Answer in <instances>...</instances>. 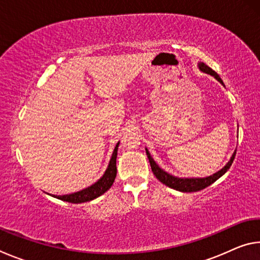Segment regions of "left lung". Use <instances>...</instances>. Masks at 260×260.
I'll list each match as a JSON object with an SVG mask.
<instances>
[{
    "mask_svg": "<svg viewBox=\"0 0 260 260\" xmlns=\"http://www.w3.org/2000/svg\"><path fill=\"white\" fill-rule=\"evenodd\" d=\"M197 67H199L200 71L214 77V79H217V80L221 83L223 87H225V83H223V81L221 80V78H220L212 69L209 68L206 64H204L203 61H200ZM146 152H147V156L149 158V161H150L151 170H152L153 174H155V177L159 180L161 183H164L165 186L175 189V190H178V191H182V192L199 191V190H202V189L209 187L210 184H212L214 181H217L220 177H222V175L225 174L228 170H230V167L232 166L233 160H234L235 155H236V150H235L234 153L232 155L230 161H228L221 170L218 171L217 173L210 175V177H206V178H179V177H174V175L167 173L164 170L160 169V167L158 166L157 162L153 160V158L151 157L150 152H149L147 148H146Z\"/></svg>",
    "mask_w": 260,
    "mask_h": 260,
    "instance_id": "1",
    "label": "left lung"
}]
</instances>
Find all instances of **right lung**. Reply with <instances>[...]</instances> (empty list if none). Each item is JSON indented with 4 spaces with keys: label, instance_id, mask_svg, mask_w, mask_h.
Returning <instances> with one entry per match:
<instances>
[{
    "label": "right lung",
    "instance_id": "1",
    "mask_svg": "<svg viewBox=\"0 0 260 260\" xmlns=\"http://www.w3.org/2000/svg\"><path fill=\"white\" fill-rule=\"evenodd\" d=\"M118 147H119V142L116 144V147H114L111 159H110L109 165L107 167V170H105L104 174L102 175V178L99 179L94 184H91V186L82 189V190H80V191L69 193V195H61V196L51 195V196H54V197H56V199L61 200V201L69 202V203L78 204V203H85V202L93 201L95 199H98L99 196L103 195L105 191L109 190V189L111 188V186L114 182V179H116V175H117L116 160H117Z\"/></svg>",
    "mask_w": 260,
    "mask_h": 260
}]
</instances>
